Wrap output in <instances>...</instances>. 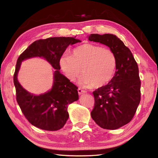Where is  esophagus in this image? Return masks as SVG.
Returning a JSON list of instances; mask_svg holds the SVG:
<instances>
[{"mask_svg":"<svg viewBox=\"0 0 158 158\" xmlns=\"http://www.w3.org/2000/svg\"><path fill=\"white\" fill-rule=\"evenodd\" d=\"M78 94H79V95H82V94H85L86 92H85V90H83V89H81L80 88H79L78 89Z\"/></svg>","mask_w":158,"mask_h":158,"instance_id":"1","label":"esophagus"}]
</instances>
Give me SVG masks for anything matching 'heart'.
<instances>
[{
	"mask_svg": "<svg viewBox=\"0 0 158 158\" xmlns=\"http://www.w3.org/2000/svg\"><path fill=\"white\" fill-rule=\"evenodd\" d=\"M59 65L66 77L71 82L84 74L80 84L100 88L111 80L115 72L117 60L114 52L109 49L92 44H85L74 49L72 56L64 54Z\"/></svg>",
	"mask_w": 158,
	"mask_h": 158,
	"instance_id": "heart-1",
	"label": "heart"
}]
</instances>
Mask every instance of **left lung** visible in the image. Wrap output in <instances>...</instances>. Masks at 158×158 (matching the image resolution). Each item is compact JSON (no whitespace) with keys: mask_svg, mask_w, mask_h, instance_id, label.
<instances>
[{"mask_svg":"<svg viewBox=\"0 0 158 158\" xmlns=\"http://www.w3.org/2000/svg\"><path fill=\"white\" fill-rule=\"evenodd\" d=\"M91 41L109 47L116 57V71L106 85L93 92L95 104L91 116L100 127L115 130L130 122L140 102L138 66L127 47L116 35L91 34Z\"/></svg>","mask_w":158,"mask_h":158,"instance_id":"8db88e82","label":"left lung"}]
</instances>
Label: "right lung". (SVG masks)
Segmentation results:
<instances>
[{
    "mask_svg": "<svg viewBox=\"0 0 158 158\" xmlns=\"http://www.w3.org/2000/svg\"><path fill=\"white\" fill-rule=\"evenodd\" d=\"M75 37H49L37 40L28 47L17 60L14 74L17 102L27 121L42 130L54 131L63 128L69 117V105L78 99L77 86L59 71V59L66 48L70 45L81 42ZM36 56L44 58L56 69L52 89L40 96L28 93L17 79L21 62Z\"/></svg>",
    "mask_w": 158,
    "mask_h": 158,
    "instance_id": "obj_1",
    "label": "right lung"
}]
</instances>
